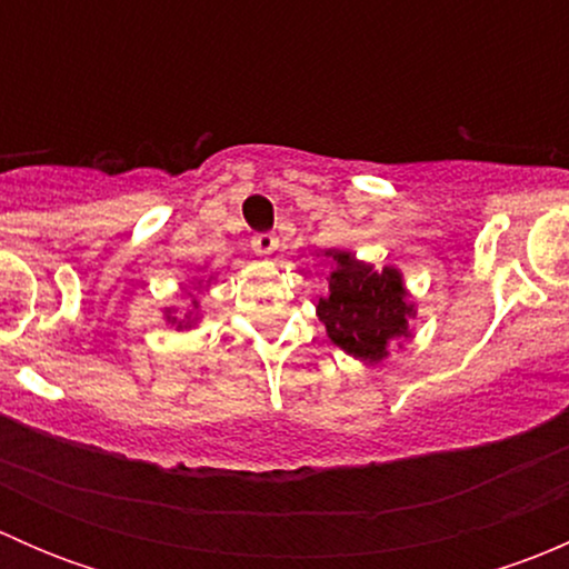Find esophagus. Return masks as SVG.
Returning <instances> with one entry per match:
<instances>
[{
	"label": "esophagus",
	"mask_w": 569,
	"mask_h": 569,
	"mask_svg": "<svg viewBox=\"0 0 569 569\" xmlns=\"http://www.w3.org/2000/svg\"><path fill=\"white\" fill-rule=\"evenodd\" d=\"M252 250L261 258H272V252L278 250V237L274 233H258V237H252Z\"/></svg>",
	"instance_id": "34e87169"
}]
</instances>
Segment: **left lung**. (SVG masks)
Segmentation results:
<instances>
[{
    "label": "left lung",
    "instance_id": "1",
    "mask_svg": "<svg viewBox=\"0 0 569 569\" xmlns=\"http://www.w3.org/2000/svg\"><path fill=\"white\" fill-rule=\"evenodd\" d=\"M332 261L327 295L319 297L317 317L327 338L363 363H380L410 336L416 302L396 267L375 269L349 250H325Z\"/></svg>",
    "mask_w": 569,
    "mask_h": 569
}]
</instances>
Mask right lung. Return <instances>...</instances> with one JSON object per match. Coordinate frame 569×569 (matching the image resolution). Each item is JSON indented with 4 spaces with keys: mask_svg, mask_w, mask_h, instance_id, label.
Instances as JSON below:
<instances>
[{
    "mask_svg": "<svg viewBox=\"0 0 569 569\" xmlns=\"http://www.w3.org/2000/svg\"><path fill=\"white\" fill-rule=\"evenodd\" d=\"M211 278H214V274H209L206 280L194 278L192 291H183V295H181V300H183L181 311H178L176 306L164 308V321H168V325H173L176 330H192V327L200 321V297L209 291Z\"/></svg>",
    "mask_w": 569,
    "mask_h": 569,
    "instance_id": "add662e5",
    "label": "right lung"
}]
</instances>
